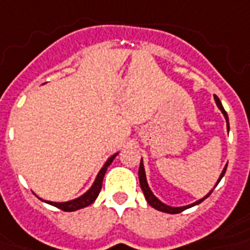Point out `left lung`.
I'll return each mask as SVG.
<instances>
[{"label": "left lung", "instance_id": "1", "mask_svg": "<svg viewBox=\"0 0 250 250\" xmlns=\"http://www.w3.org/2000/svg\"><path fill=\"white\" fill-rule=\"evenodd\" d=\"M215 101H216V105H218V108L222 111V113L225 115V119H226V122H228V130H229V118H228V113H226V111L223 109L222 107V103H221V100L218 99L215 96ZM226 167H228V165L225 167V169H223L222 174H221V177H219V180H218V183L221 181V179L223 177V174H225V172H226ZM138 176H139V183H141V188H142L143 191V195H145V198H146V200H147V203L151 206V207H154L155 210L158 211H162V212H167V214H179V212H181V211L187 210V208H189V207H192V206H196V204L202 203L204 199H207L208 196L211 195V192H208L206 196H204L203 199H200V200H198V202H195V203L189 204V206H184V207H170V206H167V204H164L162 202H160L158 199L155 198L154 195H153V192L150 191L149 186H147V181H146V174H145V167H143V164L142 161H141V165H139V170H138Z\"/></svg>", "mask_w": 250, "mask_h": 250}]
</instances>
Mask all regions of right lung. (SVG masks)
<instances>
[{
	"instance_id": "right-lung-1",
	"label": "right lung",
	"mask_w": 250,
	"mask_h": 250,
	"mask_svg": "<svg viewBox=\"0 0 250 250\" xmlns=\"http://www.w3.org/2000/svg\"><path fill=\"white\" fill-rule=\"evenodd\" d=\"M116 155H118V153L108 158V161L105 162V165L101 167V170L99 172V174H97V177H96L92 188H90L86 193H83V196H80L78 199H74V200H70V202H66V203H55V202H47V203L55 206L57 208H59V210L62 211H77L80 210V208H83V207L90 206V204L93 203L96 199H97V196H99V193H100L101 191V186H103L104 174H105L107 167L111 165V162L113 161V158H115Z\"/></svg>"
}]
</instances>
